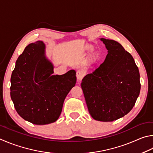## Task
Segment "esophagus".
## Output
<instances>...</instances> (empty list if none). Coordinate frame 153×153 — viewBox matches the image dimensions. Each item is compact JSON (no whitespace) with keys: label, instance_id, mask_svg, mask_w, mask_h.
Segmentation results:
<instances>
[{"label":"esophagus","instance_id":"1","mask_svg":"<svg viewBox=\"0 0 153 153\" xmlns=\"http://www.w3.org/2000/svg\"><path fill=\"white\" fill-rule=\"evenodd\" d=\"M84 75H85V73H84L83 71H80V70H79V71H77L76 72V79H77V81H81L82 79L83 78Z\"/></svg>","mask_w":153,"mask_h":153}]
</instances>
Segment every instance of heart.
<instances>
[{"mask_svg": "<svg viewBox=\"0 0 153 153\" xmlns=\"http://www.w3.org/2000/svg\"><path fill=\"white\" fill-rule=\"evenodd\" d=\"M93 50H94V46L90 44H85L81 48V52L82 53H85V54L92 52ZM99 56H100V54H99V53L97 52H94L92 55L93 60H97L99 58Z\"/></svg>", "mask_w": 153, "mask_h": 153, "instance_id": "b5f03b06", "label": "heart"}]
</instances>
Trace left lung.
Here are the masks:
<instances>
[{
	"instance_id": "1",
	"label": "left lung",
	"mask_w": 153,
	"mask_h": 153,
	"mask_svg": "<svg viewBox=\"0 0 153 153\" xmlns=\"http://www.w3.org/2000/svg\"><path fill=\"white\" fill-rule=\"evenodd\" d=\"M108 53L103 62L82 80L88 110L93 119L113 122L134 106L140 94V73L134 60L122 45L100 38Z\"/></svg>"
}]
</instances>
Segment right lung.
<instances>
[{
  "mask_svg": "<svg viewBox=\"0 0 153 153\" xmlns=\"http://www.w3.org/2000/svg\"><path fill=\"white\" fill-rule=\"evenodd\" d=\"M53 73V65L42 41L29 44L17 58L10 78V97L26 121L45 125L60 117L64 100L76 84V72Z\"/></svg>",
  "mask_w": 153,
  "mask_h": 153,
  "instance_id": "1",
  "label": "right lung"
}]
</instances>
